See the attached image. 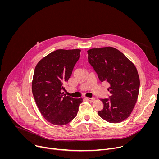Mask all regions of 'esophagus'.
Masks as SVG:
<instances>
[{
	"mask_svg": "<svg viewBox=\"0 0 159 159\" xmlns=\"http://www.w3.org/2000/svg\"><path fill=\"white\" fill-rule=\"evenodd\" d=\"M85 99H86L87 101H90V102H93V101L95 100V98H86Z\"/></svg>",
	"mask_w": 159,
	"mask_h": 159,
	"instance_id": "esophagus-1",
	"label": "esophagus"
}]
</instances>
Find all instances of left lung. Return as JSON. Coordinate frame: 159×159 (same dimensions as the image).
I'll use <instances>...</instances> for the list:
<instances>
[{
  "mask_svg": "<svg viewBox=\"0 0 159 159\" xmlns=\"http://www.w3.org/2000/svg\"><path fill=\"white\" fill-rule=\"evenodd\" d=\"M89 63L101 82L110 84L109 99H101L104 107L99 116L111 123L127 119L137 102L140 78L134 65L113 47L92 48L87 51Z\"/></svg>",
  "mask_w": 159,
  "mask_h": 159,
  "instance_id": "1",
  "label": "left lung"
}]
</instances>
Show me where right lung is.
I'll return each instance as SVG.
<instances>
[{
	"mask_svg": "<svg viewBox=\"0 0 159 159\" xmlns=\"http://www.w3.org/2000/svg\"><path fill=\"white\" fill-rule=\"evenodd\" d=\"M80 50L54 51L36 65L32 81V93L41 114L49 123L58 126L73 120L82 99L66 96L63 84L70 77L80 58Z\"/></svg>",
	"mask_w": 159,
	"mask_h": 159,
	"instance_id": "obj_1",
	"label": "right lung"
}]
</instances>
